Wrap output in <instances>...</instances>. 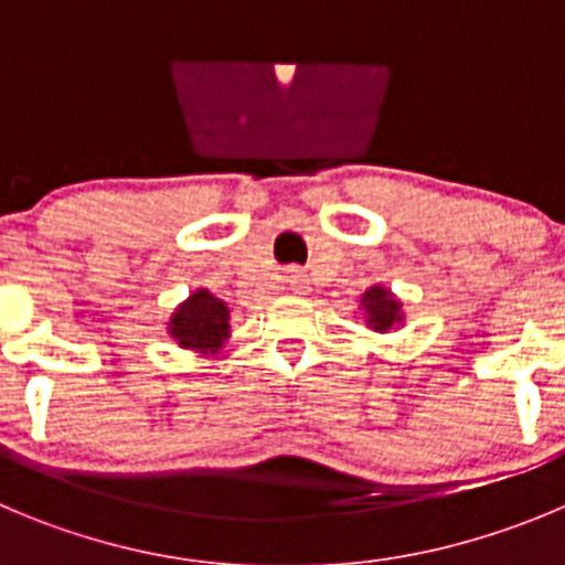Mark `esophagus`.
<instances>
[{
  "label": "esophagus",
  "mask_w": 565,
  "mask_h": 565,
  "mask_svg": "<svg viewBox=\"0 0 565 565\" xmlns=\"http://www.w3.org/2000/svg\"><path fill=\"white\" fill-rule=\"evenodd\" d=\"M287 284H289V289H292L295 295H303V292H307V289H309L307 276H303V273H300V270H289Z\"/></svg>",
  "instance_id": "obj_1"
}]
</instances>
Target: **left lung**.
I'll return each instance as SVG.
<instances>
[{
    "mask_svg": "<svg viewBox=\"0 0 565 565\" xmlns=\"http://www.w3.org/2000/svg\"><path fill=\"white\" fill-rule=\"evenodd\" d=\"M362 309L367 315V326L373 331H390L395 323H402V300H395L393 292L384 287H371L362 295Z\"/></svg>",
    "mask_w": 565,
    "mask_h": 565,
    "instance_id": "obj_1",
    "label": "left lung"
}]
</instances>
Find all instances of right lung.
<instances>
[{"label": "right lung", "mask_w": 565, "mask_h": 565, "mask_svg": "<svg viewBox=\"0 0 565 565\" xmlns=\"http://www.w3.org/2000/svg\"><path fill=\"white\" fill-rule=\"evenodd\" d=\"M228 307L209 289H198L170 318V334L175 337L178 345L203 354H217L228 340Z\"/></svg>", "instance_id": "right-lung-1"}]
</instances>
